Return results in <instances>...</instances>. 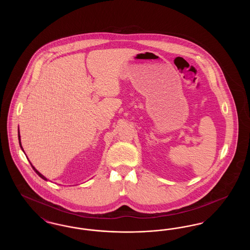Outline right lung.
Wrapping results in <instances>:
<instances>
[{"instance_id":"1","label":"right lung","mask_w":250,"mask_h":250,"mask_svg":"<svg viewBox=\"0 0 250 250\" xmlns=\"http://www.w3.org/2000/svg\"><path fill=\"white\" fill-rule=\"evenodd\" d=\"M19 143H20V146H21V150H22V151H23V148H22V146H21V135H20V129H19ZM30 163H31V162H30ZM31 165H32V163H31ZM32 167H33V168H34V170H35V171H36V174H37V175H38V176H40V177H41V178L44 179V180H45V181H48V179L46 178V177H45V176H44V175H42V174H41V173H40V172H39V171H38V170H37V169H36V167H35L33 166V165H32Z\"/></svg>"}]
</instances>
